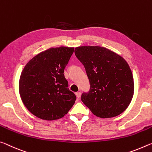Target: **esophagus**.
<instances>
[{
	"mask_svg": "<svg viewBox=\"0 0 152 152\" xmlns=\"http://www.w3.org/2000/svg\"><path fill=\"white\" fill-rule=\"evenodd\" d=\"M75 95H76V96H77V98H80V97H81V94L80 91H77V92L75 93Z\"/></svg>",
	"mask_w": 152,
	"mask_h": 152,
	"instance_id": "obj_1",
	"label": "esophagus"
}]
</instances>
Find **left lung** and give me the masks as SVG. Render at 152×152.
Wrapping results in <instances>:
<instances>
[{
	"label": "left lung",
	"mask_w": 152,
	"mask_h": 152,
	"mask_svg": "<svg viewBox=\"0 0 152 152\" xmlns=\"http://www.w3.org/2000/svg\"><path fill=\"white\" fill-rule=\"evenodd\" d=\"M83 64L90 89L81 101L94 115L112 118L121 114L131 103L134 93L132 72L123 57L106 48L84 46L75 49Z\"/></svg>",
	"instance_id": "left-lung-1"
}]
</instances>
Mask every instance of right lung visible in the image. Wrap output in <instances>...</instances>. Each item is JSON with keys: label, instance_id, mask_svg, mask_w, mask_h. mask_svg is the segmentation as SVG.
Masks as SVG:
<instances>
[{"label": "right lung", "instance_id": "obj_1", "mask_svg": "<svg viewBox=\"0 0 152 152\" xmlns=\"http://www.w3.org/2000/svg\"><path fill=\"white\" fill-rule=\"evenodd\" d=\"M74 48L61 46L42 52L24 67L19 79V94L28 110L46 121L68 113L76 100L69 90L64 70Z\"/></svg>", "mask_w": 152, "mask_h": 152}]
</instances>
